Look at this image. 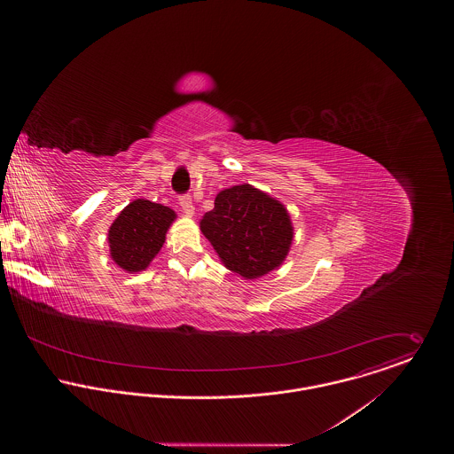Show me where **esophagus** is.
<instances>
[{
	"mask_svg": "<svg viewBox=\"0 0 454 454\" xmlns=\"http://www.w3.org/2000/svg\"><path fill=\"white\" fill-rule=\"evenodd\" d=\"M180 206H182V209L187 216H194V202H192L191 195H182L180 197Z\"/></svg>",
	"mask_w": 454,
	"mask_h": 454,
	"instance_id": "34e87169",
	"label": "esophagus"
}]
</instances>
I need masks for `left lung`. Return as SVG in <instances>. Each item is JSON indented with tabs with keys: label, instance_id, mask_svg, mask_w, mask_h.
Wrapping results in <instances>:
<instances>
[{
	"label": "left lung",
	"instance_id": "left-lung-1",
	"mask_svg": "<svg viewBox=\"0 0 454 454\" xmlns=\"http://www.w3.org/2000/svg\"><path fill=\"white\" fill-rule=\"evenodd\" d=\"M200 231L222 263L245 279L278 269L294 239L286 207L248 184L216 194L215 207L200 220Z\"/></svg>",
	"mask_w": 454,
	"mask_h": 454
}]
</instances>
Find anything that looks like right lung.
Instances as JSON below:
<instances>
[{
    "mask_svg": "<svg viewBox=\"0 0 454 454\" xmlns=\"http://www.w3.org/2000/svg\"><path fill=\"white\" fill-rule=\"evenodd\" d=\"M175 218L176 213L168 206L146 199L132 200L110 225V257L128 272L145 270L160 252Z\"/></svg>",
    "mask_w": 454,
    "mask_h": 454,
    "instance_id": "right-lung-1",
    "label": "right lung"
}]
</instances>
